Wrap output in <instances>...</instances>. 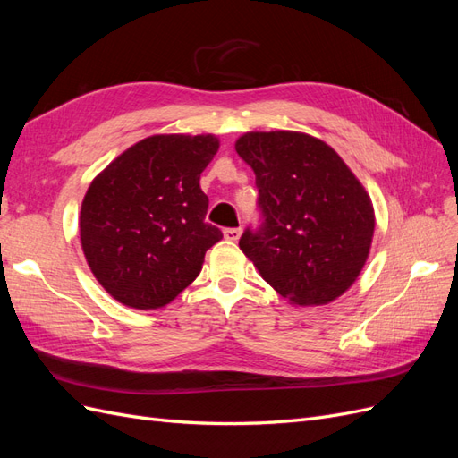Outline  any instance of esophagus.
<instances>
[{
  "label": "esophagus",
  "instance_id": "obj_1",
  "mask_svg": "<svg viewBox=\"0 0 458 458\" xmlns=\"http://www.w3.org/2000/svg\"><path fill=\"white\" fill-rule=\"evenodd\" d=\"M241 233H242L241 227H227V229H224V237H225L227 241H239Z\"/></svg>",
  "mask_w": 458,
  "mask_h": 458
}]
</instances>
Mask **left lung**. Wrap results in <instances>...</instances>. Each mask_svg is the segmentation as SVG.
I'll use <instances>...</instances> for the list:
<instances>
[{"label": "left lung", "mask_w": 458, "mask_h": 458, "mask_svg": "<svg viewBox=\"0 0 458 458\" xmlns=\"http://www.w3.org/2000/svg\"><path fill=\"white\" fill-rule=\"evenodd\" d=\"M256 174L259 224L241 250L294 306H323L361 273L374 233L372 204L327 143L296 131H252L237 141Z\"/></svg>", "instance_id": "8db88e82"}]
</instances>
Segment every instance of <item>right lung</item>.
I'll return each mask as SVG.
<instances>
[{
	"instance_id": "1",
	"label": "right lung",
	"mask_w": 458,
	"mask_h": 458,
	"mask_svg": "<svg viewBox=\"0 0 458 458\" xmlns=\"http://www.w3.org/2000/svg\"><path fill=\"white\" fill-rule=\"evenodd\" d=\"M219 148L214 135H152L93 179L80 239L106 293L135 310L170 303L197 279L221 231L208 224L200 174Z\"/></svg>"
}]
</instances>
